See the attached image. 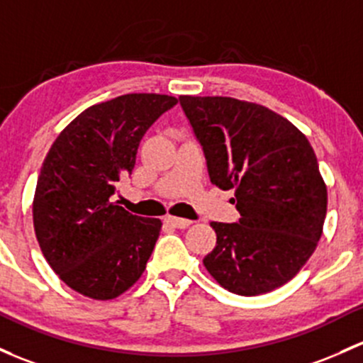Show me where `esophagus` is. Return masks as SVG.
I'll list each match as a JSON object with an SVG mask.
<instances>
[{"instance_id":"1","label":"esophagus","mask_w":363,"mask_h":363,"mask_svg":"<svg viewBox=\"0 0 363 363\" xmlns=\"http://www.w3.org/2000/svg\"><path fill=\"white\" fill-rule=\"evenodd\" d=\"M165 223L170 224V226H174V228H179V230H186L188 226H191V220L181 219V217H174V216H167Z\"/></svg>"}]
</instances>
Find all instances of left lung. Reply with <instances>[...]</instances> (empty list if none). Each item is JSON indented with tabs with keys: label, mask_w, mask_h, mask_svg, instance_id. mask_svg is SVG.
<instances>
[{
	"label": "left lung",
	"mask_w": 363,
	"mask_h": 363,
	"mask_svg": "<svg viewBox=\"0 0 363 363\" xmlns=\"http://www.w3.org/2000/svg\"><path fill=\"white\" fill-rule=\"evenodd\" d=\"M203 146L211 182L233 189L238 223H212L217 243L203 264L238 296L272 292L315 252L327 213V186L310 140L266 106L233 97L181 95Z\"/></svg>",
	"instance_id": "1"
}]
</instances>
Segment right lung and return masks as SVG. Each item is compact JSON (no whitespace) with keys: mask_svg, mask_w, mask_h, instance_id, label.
<instances>
[{"mask_svg":"<svg viewBox=\"0 0 363 363\" xmlns=\"http://www.w3.org/2000/svg\"><path fill=\"white\" fill-rule=\"evenodd\" d=\"M175 104L172 95L127 94L90 106L41 165L34 233L50 268L82 296L114 299L146 269L162 220L132 216L111 196L132 174L144 133Z\"/></svg>","mask_w":363,"mask_h":363,"instance_id":"add662e5","label":"right lung"}]
</instances>
